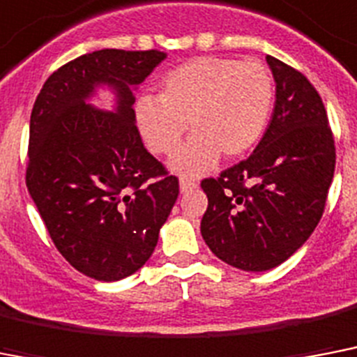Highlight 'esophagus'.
I'll use <instances>...</instances> for the list:
<instances>
[{
	"label": "esophagus",
	"mask_w": 357,
	"mask_h": 357,
	"mask_svg": "<svg viewBox=\"0 0 357 357\" xmlns=\"http://www.w3.org/2000/svg\"><path fill=\"white\" fill-rule=\"evenodd\" d=\"M198 187V183L194 181V179H187V178H181L179 179V190L181 192H190V190H194V188Z\"/></svg>",
	"instance_id": "esophagus-1"
}]
</instances>
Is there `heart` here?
<instances>
[{
  "label": "heart",
  "instance_id": "b5f03b06",
  "mask_svg": "<svg viewBox=\"0 0 357 357\" xmlns=\"http://www.w3.org/2000/svg\"><path fill=\"white\" fill-rule=\"evenodd\" d=\"M273 78L257 60L198 56L165 75L161 93L135 102L144 143L159 155L178 150L187 123L194 135L170 161L185 176H202L220 155L240 158L259 143L273 112Z\"/></svg>",
  "mask_w": 357,
  "mask_h": 357
}]
</instances>
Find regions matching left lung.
<instances>
[{"label":"left lung","mask_w":357,"mask_h":357,"mask_svg":"<svg viewBox=\"0 0 357 357\" xmlns=\"http://www.w3.org/2000/svg\"><path fill=\"white\" fill-rule=\"evenodd\" d=\"M275 78L268 130L248 159L204 179L202 236L220 260L268 271L310 238L323 216L335 146L319 93L303 73L266 56Z\"/></svg>","instance_id":"left-lung-1"}]
</instances>
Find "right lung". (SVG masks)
Instances as JSON below:
<instances>
[{
	"label": "right lung",
	"mask_w": 357,
	"mask_h": 357,
	"mask_svg": "<svg viewBox=\"0 0 357 357\" xmlns=\"http://www.w3.org/2000/svg\"><path fill=\"white\" fill-rule=\"evenodd\" d=\"M165 58L82 54L45 80L31 113L29 194L63 259L95 280L143 268L178 199V178L144 149L133 112V91ZM98 87L114 93L108 112L89 104Z\"/></svg>",
	"instance_id": "right-lung-1"
}]
</instances>
